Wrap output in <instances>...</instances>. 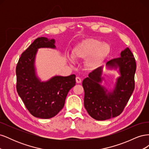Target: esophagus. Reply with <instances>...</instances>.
Here are the masks:
<instances>
[{
  "mask_svg": "<svg viewBox=\"0 0 149 149\" xmlns=\"http://www.w3.org/2000/svg\"><path fill=\"white\" fill-rule=\"evenodd\" d=\"M76 81L77 83H81V79L79 77H76Z\"/></svg>",
  "mask_w": 149,
  "mask_h": 149,
  "instance_id": "esophagus-1",
  "label": "esophagus"
}]
</instances>
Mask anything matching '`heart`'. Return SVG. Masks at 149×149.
I'll return each mask as SVG.
<instances>
[{
    "label": "heart",
    "instance_id": "1",
    "mask_svg": "<svg viewBox=\"0 0 149 149\" xmlns=\"http://www.w3.org/2000/svg\"><path fill=\"white\" fill-rule=\"evenodd\" d=\"M110 50L108 44L96 39L88 38L73 49L72 57L74 60H86V65L88 68L95 70L103 63Z\"/></svg>",
    "mask_w": 149,
    "mask_h": 149
}]
</instances>
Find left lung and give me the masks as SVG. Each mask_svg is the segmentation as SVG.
<instances>
[{
  "instance_id": "left-lung-1",
  "label": "left lung",
  "mask_w": 149,
  "mask_h": 149,
  "mask_svg": "<svg viewBox=\"0 0 149 149\" xmlns=\"http://www.w3.org/2000/svg\"><path fill=\"white\" fill-rule=\"evenodd\" d=\"M110 68L118 69L120 76L117 78L112 91L102 86V67L93 70L83 81L84 90V106L89 116L97 120H104L118 116L123 112L135 88L134 75L136 63L129 48L121 52L120 57L106 63Z\"/></svg>"
}]
</instances>
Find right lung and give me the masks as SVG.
Masks as SVG:
<instances>
[{"label": "right lung", "instance_id": "obj_1", "mask_svg": "<svg viewBox=\"0 0 149 149\" xmlns=\"http://www.w3.org/2000/svg\"><path fill=\"white\" fill-rule=\"evenodd\" d=\"M55 40L39 37L22 53L16 67L17 91L31 115L41 119L55 116L63 107L76 76H56L42 82L36 75L35 60L38 48H55Z\"/></svg>", "mask_w": 149, "mask_h": 149}]
</instances>
